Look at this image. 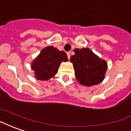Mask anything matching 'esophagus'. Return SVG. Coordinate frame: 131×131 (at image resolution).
Returning <instances> with one entry per match:
<instances>
[{
	"instance_id": "34e87169",
	"label": "esophagus",
	"mask_w": 131,
	"mask_h": 131,
	"mask_svg": "<svg viewBox=\"0 0 131 131\" xmlns=\"http://www.w3.org/2000/svg\"><path fill=\"white\" fill-rule=\"evenodd\" d=\"M67 57H68V58L69 59V58H70V57H71V54H70V52H67Z\"/></svg>"
}]
</instances>
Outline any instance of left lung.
<instances>
[{
	"instance_id": "8db88e82",
	"label": "left lung",
	"mask_w": 131,
	"mask_h": 131,
	"mask_svg": "<svg viewBox=\"0 0 131 131\" xmlns=\"http://www.w3.org/2000/svg\"><path fill=\"white\" fill-rule=\"evenodd\" d=\"M74 51L75 54L71 56L70 61L73 63L78 81L86 86L102 82L107 69V63L88 48H76Z\"/></svg>"
}]
</instances>
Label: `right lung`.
<instances>
[{
    "label": "right lung",
    "instance_id": "obj_1",
    "mask_svg": "<svg viewBox=\"0 0 131 131\" xmlns=\"http://www.w3.org/2000/svg\"><path fill=\"white\" fill-rule=\"evenodd\" d=\"M68 61L67 55L53 46H48L40 51L33 61L31 69L34 71L36 79L48 80L57 74L62 62Z\"/></svg>",
    "mask_w": 131,
    "mask_h": 131
}]
</instances>
